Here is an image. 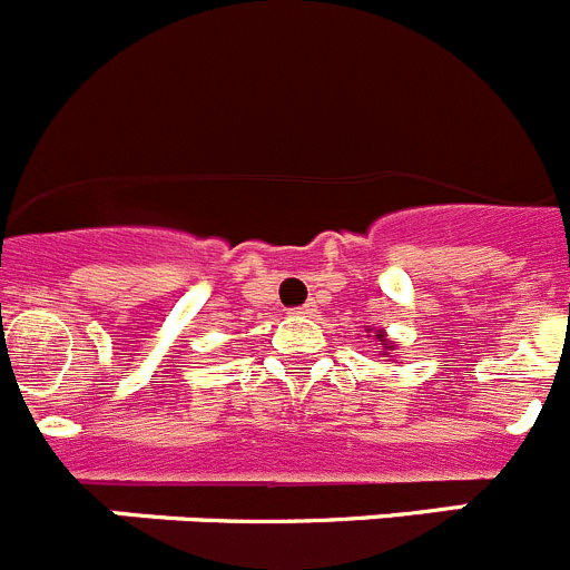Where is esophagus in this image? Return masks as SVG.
<instances>
[{
  "instance_id": "1",
  "label": "esophagus",
  "mask_w": 570,
  "mask_h": 570,
  "mask_svg": "<svg viewBox=\"0 0 570 570\" xmlns=\"http://www.w3.org/2000/svg\"><path fill=\"white\" fill-rule=\"evenodd\" d=\"M296 316H314L316 314V305L314 302H308V305H302V308H294Z\"/></svg>"
}]
</instances>
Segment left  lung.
Returning <instances> with one entry per match:
<instances>
[{
	"instance_id": "8db88e82",
	"label": "left lung",
	"mask_w": 570,
	"mask_h": 570,
	"mask_svg": "<svg viewBox=\"0 0 570 570\" xmlns=\"http://www.w3.org/2000/svg\"><path fill=\"white\" fill-rule=\"evenodd\" d=\"M367 336H374V342L380 345V356H391V351H396V345L391 340H387V334L382 328H365ZM391 362V360H385Z\"/></svg>"
}]
</instances>
